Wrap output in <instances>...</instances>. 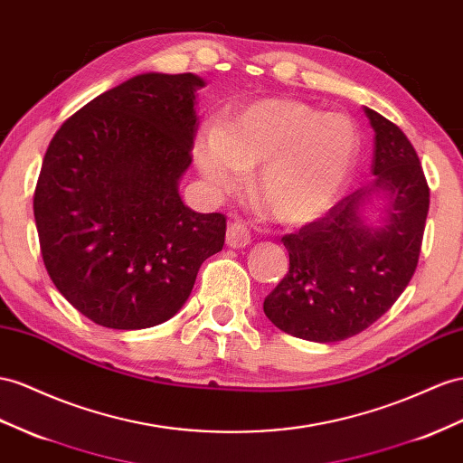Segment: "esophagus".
Here are the masks:
<instances>
[{"instance_id":"esophagus-1","label":"esophagus","mask_w":463,"mask_h":463,"mask_svg":"<svg viewBox=\"0 0 463 463\" xmlns=\"http://www.w3.org/2000/svg\"><path fill=\"white\" fill-rule=\"evenodd\" d=\"M227 244L231 248H244L250 244V231L242 221H234L227 229Z\"/></svg>"}]
</instances>
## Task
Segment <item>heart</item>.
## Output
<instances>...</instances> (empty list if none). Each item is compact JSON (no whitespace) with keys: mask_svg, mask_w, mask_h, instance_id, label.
I'll return each instance as SVG.
<instances>
[{"mask_svg":"<svg viewBox=\"0 0 463 463\" xmlns=\"http://www.w3.org/2000/svg\"><path fill=\"white\" fill-rule=\"evenodd\" d=\"M358 156V133L345 115L295 99H264L197 142L201 174L221 192H239L244 172L262 165L256 187L274 215L309 222L333 205Z\"/></svg>","mask_w":463,"mask_h":463,"instance_id":"1","label":"heart"}]
</instances>
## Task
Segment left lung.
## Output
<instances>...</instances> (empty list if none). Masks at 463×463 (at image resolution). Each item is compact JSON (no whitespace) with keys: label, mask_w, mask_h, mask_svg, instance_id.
Returning a JSON list of instances; mask_svg holds the SVG:
<instances>
[{"label":"left lung","mask_w":463,"mask_h":463,"mask_svg":"<svg viewBox=\"0 0 463 463\" xmlns=\"http://www.w3.org/2000/svg\"><path fill=\"white\" fill-rule=\"evenodd\" d=\"M375 130L372 187L342 197L323 217L281 239L289 271L264 299L283 333L311 342L346 340L372 326L417 269L430 189L417 150L389 118L365 108ZM372 191L388 195L386 224L373 230L359 207Z\"/></svg>","instance_id":"obj_1"}]
</instances>
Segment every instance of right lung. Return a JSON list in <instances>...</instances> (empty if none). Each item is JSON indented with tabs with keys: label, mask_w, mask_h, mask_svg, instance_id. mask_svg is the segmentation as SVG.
<instances>
[{
	"label": "right lung",
	"mask_w": 463,
	"mask_h": 463,
	"mask_svg": "<svg viewBox=\"0 0 463 463\" xmlns=\"http://www.w3.org/2000/svg\"><path fill=\"white\" fill-rule=\"evenodd\" d=\"M203 86L195 74L135 76L76 111L46 148L33 197L43 262L99 326L168 321L222 250L224 215L195 213L177 194Z\"/></svg>",
	"instance_id": "right-lung-1"
}]
</instances>
